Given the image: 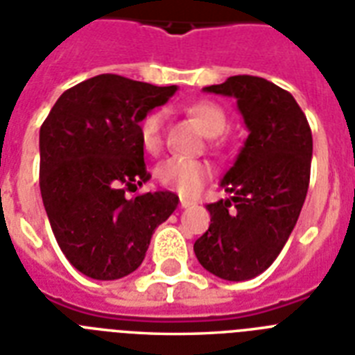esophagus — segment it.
<instances>
[{"label": "esophagus", "mask_w": 355, "mask_h": 355, "mask_svg": "<svg viewBox=\"0 0 355 355\" xmlns=\"http://www.w3.org/2000/svg\"><path fill=\"white\" fill-rule=\"evenodd\" d=\"M195 202H191V200H188V199H180V206H182V208H189V206H193Z\"/></svg>", "instance_id": "34e87169"}]
</instances>
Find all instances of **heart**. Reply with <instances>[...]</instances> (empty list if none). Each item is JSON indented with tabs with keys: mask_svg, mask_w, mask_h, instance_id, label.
Masks as SVG:
<instances>
[{
	"mask_svg": "<svg viewBox=\"0 0 355 355\" xmlns=\"http://www.w3.org/2000/svg\"><path fill=\"white\" fill-rule=\"evenodd\" d=\"M189 118L193 119L208 138H216L227 127V116L219 105L211 101H199L188 107ZM162 128H164V112L147 114L139 125L141 144L149 153H156L162 145ZM211 169L208 164L184 156H173L158 166L156 178L162 186L173 189L180 195L191 197L202 189L205 182L210 178Z\"/></svg>",
	"mask_w": 355,
	"mask_h": 355,
	"instance_id": "heart-1",
	"label": "heart"
}]
</instances>
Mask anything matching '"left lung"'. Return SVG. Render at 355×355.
Masks as SVG:
<instances>
[{
    "instance_id": "1",
    "label": "left lung",
    "mask_w": 355,
    "mask_h": 355,
    "mask_svg": "<svg viewBox=\"0 0 355 355\" xmlns=\"http://www.w3.org/2000/svg\"><path fill=\"white\" fill-rule=\"evenodd\" d=\"M202 90L234 97L248 136L221 180L230 197L206 206L210 228L193 250L208 272L245 282L269 269L297 225L309 186L311 128L295 97L261 77L236 75Z\"/></svg>"
}]
</instances>
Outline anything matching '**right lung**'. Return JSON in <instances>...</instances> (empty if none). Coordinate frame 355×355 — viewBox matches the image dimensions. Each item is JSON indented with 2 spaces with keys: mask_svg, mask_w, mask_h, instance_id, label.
<instances>
[{
  "mask_svg": "<svg viewBox=\"0 0 355 355\" xmlns=\"http://www.w3.org/2000/svg\"><path fill=\"white\" fill-rule=\"evenodd\" d=\"M121 75H97L58 97L40 127V193L68 261L94 280L141 265L156 227L177 210L167 189L127 199L149 180L139 123L175 96Z\"/></svg>",
  "mask_w": 355,
  "mask_h": 355,
  "instance_id": "right-lung-1",
  "label": "right lung"
}]
</instances>
